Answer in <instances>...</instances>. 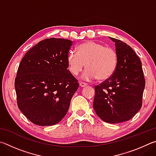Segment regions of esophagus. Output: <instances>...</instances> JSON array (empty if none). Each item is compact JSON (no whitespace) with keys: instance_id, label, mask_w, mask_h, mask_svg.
Returning a JSON list of instances; mask_svg holds the SVG:
<instances>
[{"instance_id":"obj_1","label":"esophagus","mask_w":156,"mask_h":156,"mask_svg":"<svg viewBox=\"0 0 156 156\" xmlns=\"http://www.w3.org/2000/svg\"><path fill=\"white\" fill-rule=\"evenodd\" d=\"M79 85H80V87H87V84L86 83H82V82H80V83H79Z\"/></svg>"}]
</instances>
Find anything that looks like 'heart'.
<instances>
[{
  "label": "heart",
  "mask_w": 156,
  "mask_h": 156,
  "mask_svg": "<svg viewBox=\"0 0 156 156\" xmlns=\"http://www.w3.org/2000/svg\"><path fill=\"white\" fill-rule=\"evenodd\" d=\"M117 54L112 47H105L96 41H88L77 47V52L68 53L67 61L69 70L76 76L83 68L87 67L82 75L85 80L98 78L107 80L112 76L117 66Z\"/></svg>",
  "instance_id": "b5f03b06"
}]
</instances>
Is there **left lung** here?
Wrapping results in <instances>:
<instances>
[{"label":"left lung","instance_id":"8db88e82","mask_svg":"<svg viewBox=\"0 0 156 156\" xmlns=\"http://www.w3.org/2000/svg\"><path fill=\"white\" fill-rule=\"evenodd\" d=\"M115 43L117 66L109 78L95 87L93 107L97 115L111 124L129 120L139 112L145 87L142 62L127 44Z\"/></svg>","mask_w":156,"mask_h":156}]
</instances>
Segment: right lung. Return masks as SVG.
<instances>
[{
  "label": "right lung",
  "instance_id": "add662e5",
  "mask_svg": "<svg viewBox=\"0 0 156 156\" xmlns=\"http://www.w3.org/2000/svg\"><path fill=\"white\" fill-rule=\"evenodd\" d=\"M73 41L51 38L26 53L18 69L15 89L19 109L40 126L58 123L69 108L79 84L67 69Z\"/></svg>",
  "mask_w": 156,
  "mask_h": 156
}]
</instances>
